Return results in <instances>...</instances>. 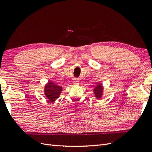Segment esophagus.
Listing matches in <instances>:
<instances>
[{"label":"esophagus","instance_id":"34e87169","mask_svg":"<svg viewBox=\"0 0 152 152\" xmlns=\"http://www.w3.org/2000/svg\"><path fill=\"white\" fill-rule=\"evenodd\" d=\"M73 83H74L75 84H78L79 83V81L76 79V80H75L74 81H73Z\"/></svg>","mask_w":152,"mask_h":152}]
</instances>
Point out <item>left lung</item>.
Masks as SVG:
<instances>
[{"mask_svg":"<svg viewBox=\"0 0 152 152\" xmlns=\"http://www.w3.org/2000/svg\"><path fill=\"white\" fill-rule=\"evenodd\" d=\"M103 90H104V87L102 84V83L98 84V85L96 86L93 89L95 97L97 99H100L102 98L103 94Z\"/></svg>","mask_w":152,"mask_h":152,"instance_id":"left-lung-1","label":"left lung"}]
</instances>
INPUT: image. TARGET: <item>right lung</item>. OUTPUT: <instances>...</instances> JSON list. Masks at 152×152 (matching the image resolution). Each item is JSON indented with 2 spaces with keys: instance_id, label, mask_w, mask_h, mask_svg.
Instances as JSON below:
<instances>
[{
  "instance_id": "obj_1",
  "label": "right lung",
  "mask_w": 152,
  "mask_h": 152,
  "mask_svg": "<svg viewBox=\"0 0 152 152\" xmlns=\"http://www.w3.org/2000/svg\"><path fill=\"white\" fill-rule=\"evenodd\" d=\"M62 90L61 86L54 83L53 81L49 80L44 86V94L49 102H53L59 97Z\"/></svg>"
}]
</instances>
